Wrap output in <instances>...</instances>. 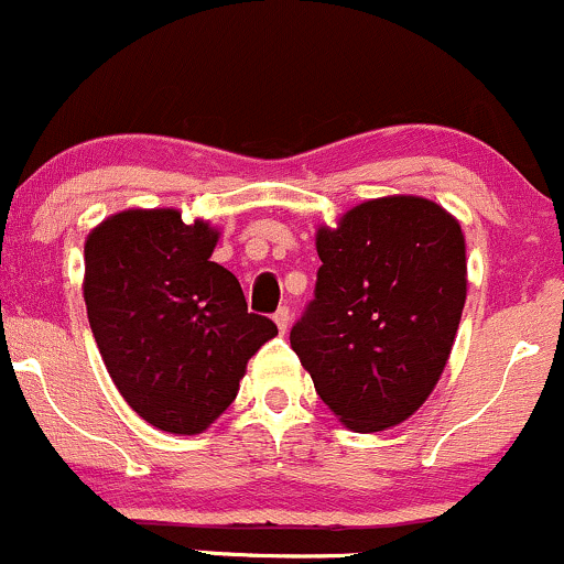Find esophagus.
<instances>
[{
    "mask_svg": "<svg viewBox=\"0 0 564 564\" xmlns=\"http://www.w3.org/2000/svg\"><path fill=\"white\" fill-rule=\"evenodd\" d=\"M272 321H275L278 332L286 334L289 332V321H292V315H289V307H281V311L272 315Z\"/></svg>",
    "mask_w": 564,
    "mask_h": 564,
    "instance_id": "1",
    "label": "esophagus"
}]
</instances>
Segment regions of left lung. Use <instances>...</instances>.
Returning <instances> with one entry per match:
<instances>
[{"instance_id": "left-lung-1", "label": "left lung", "mask_w": 564, "mask_h": 564, "mask_svg": "<svg viewBox=\"0 0 564 564\" xmlns=\"http://www.w3.org/2000/svg\"><path fill=\"white\" fill-rule=\"evenodd\" d=\"M315 300L292 348L345 429L412 417L447 367L468 292L466 235L420 195L364 200L315 232Z\"/></svg>"}]
</instances>
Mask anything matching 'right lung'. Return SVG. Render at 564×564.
<instances>
[{
	"label": "right lung",
	"mask_w": 564,
	"mask_h": 564,
	"mask_svg": "<svg viewBox=\"0 0 564 564\" xmlns=\"http://www.w3.org/2000/svg\"><path fill=\"white\" fill-rule=\"evenodd\" d=\"M219 227L176 208H128L85 240V307L128 406L165 433H203L238 395L249 358L278 334L212 262Z\"/></svg>",
	"instance_id": "right-lung-1"
}]
</instances>
